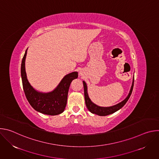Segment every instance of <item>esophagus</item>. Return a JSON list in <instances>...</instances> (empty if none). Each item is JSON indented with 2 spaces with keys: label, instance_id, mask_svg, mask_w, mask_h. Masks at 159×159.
<instances>
[{
  "label": "esophagus",
  "instance_id": "1",
  "mask_svg": "<svg viewBox=\"0 0 159 159\" xmlns=\"http://www.w3.org/2000/svg\"><path fill=\"white\" fill-rule=\"evenodd\" d=\"M80 74H82V72H81V71L80 72Z\"/></svg>",
  "mask_w": 159,
  "mask_h": 159
}]
</instances>
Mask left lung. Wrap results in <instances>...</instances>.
Instances as JSON below:
<instances>
[{
	"mask_svg": "<svg viewBox=\"0 0 159 159\" xmlns=\"http://www.w3.org/2000/svg\"><path fill=\"white\" fill-rule=\"evenodd\" d=\"M133 84H134V79L133 80V84H132V85H131V87L130 89L129 93L128 96H127V98L124 101H123L121 102H120L115 106L108 107H99V106L96 105L91 101H90V99H89V98L88 96L86 84L84 81L83 84H84V97H85V104H86L87 109L89 110L90 112L93 113V114H96V115H98L99 116H107V115L112 114V113L115 112L116 111H117L120 109H121L126 103V102L129 99V98L132 93V90H133Z\"/></svg>",
	"mask_w": 159,
	"mask_h": 159,
	"instance_id": "left-lung-1",
	"label": "left lung"
}]
</instances>
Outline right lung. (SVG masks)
Masks as SVG:
<instances>
[{
  "instance_id": "right-lung-1",
  "label": "right lung",
  "mask_w": 159,
  "mask_h": 159,
  "mask_svg": "<svg viewBox=\"0 0 159 159\" xmlns=\"http://www.w3.org/2000/svg\"><path fill=\"white\" fill-rule=\"evenodd\" d=\"M27 50L22 58L20 68L22 82L25 94L30 105L37 111L48 115H57L61 113L66 105L68 92L71 82L78 77V73L74 72L65 75L58 87L52 93H38L29 83L26 70L25 59Z\"/></svg>"
}]
</instances>
